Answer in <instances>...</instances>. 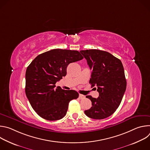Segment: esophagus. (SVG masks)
Here are the masks:
<instances>
[{"instance_id": "1", "label": "esophagus", "mask_w": 150, "mask_h": 150, "mask_svg": "<svg viewBox=\"0 0 150 150\" xmlns=\"http://www.w3.org/2000/svg\"><path fill=\"white\" fill-rule=\"evenodd\" d=\"M79 98L80 99H83V98H85V96H83V95H82V94H79Z\"/></svg>"}]
</instances>
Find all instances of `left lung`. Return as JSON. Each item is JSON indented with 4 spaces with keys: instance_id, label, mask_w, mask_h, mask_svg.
<instances>
[{
    "instance_id": "obj_1",
    "label": "left lung",
    "mask_w": 150,
    "mask_h": 150,
    "mask_svg": "<svg viewBox=\"0 0 150 150\" xmlns=\"http://www.w3.org/2000/svg\"><path fill=\"white\" fill-rule=\"evenodd\" d=\"M80 52L92 70L90 83L97 87L99 93L97 98L86 96L91 100L92 107L85 110V114L94 119L108 117L118 108L126 88L122 63L105 51L91 49Z\"/></svg>"
}]
</instances>
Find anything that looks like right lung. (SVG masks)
Here are the masks:
<instances>
[{
    "label": "right lung",
    "mask_w": 150,
    "mask_h": 150,
    "mask_svg": "<svg viewBox=\"0 0 150 150\" xmlns=\"http://www.w3.org/2000/svg\"><path fill=\"white\" fill-rule=\"evenodd\" d=\"M77 50L53 49L38 55L27 67L25 94L34 111L47 120H57L67 114L68 105L79 94L75 90L56 87V83L67 75L71 63L82 60Z\"/></svg>",
    "instance_id": "right-lung-1"
}]
</instances>
